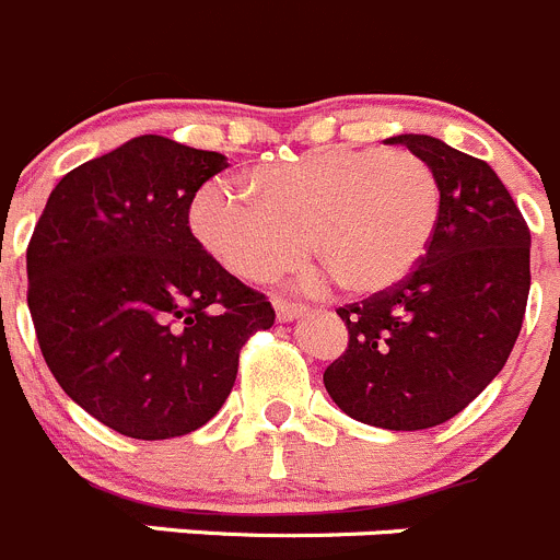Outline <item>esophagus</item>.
<instances>
[{"instance_id":"obj_1","label":"esophagus","mask_w":560,"mask_h":560,"mask_svg":"<svg viewBox=\"0 0 560 560\" xmlns=\"http://www.w3.org/2000/svg\"><path fill=\"white\" fill-rule=\"evenodd\" d=\"M305 305H296V302H285V300H275V313H277V322H294L305 313Z\"/></svg>"}]
</instances>
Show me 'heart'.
<instances>
[{
  "instance_id": "obj_1",
  "label": "heart",
  "mask_w": 560,
  "mask_h": 560,
  "mask_svg": "<svg viewBox=\"0 0 560 560\" xmlns=\"http://www.w3.org/2000/svg\"><path fill=\"white\" fill-rule=\"evenodd\" d=\"M443 214L434 167L404 148H327L294 162L260 164L244 191L209 184L189 225L231 275L275 280L307 255L343 291L374 296L420 266Z\"/></svg>"
}]
</instances>
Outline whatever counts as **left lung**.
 <instances>
[{
	"instance_id": "left-lung-1",
	"label": "left lung",
	"mask_w": 560,
	"mask_h": 560,
	"mask_svg": "<svg viewBox=\"0 0 560 560\" xmlns=\"http://www.w3.org/2000/svg\"><path fill=\"white\" fill-rule=\"evenodd\" d=\"M434 167L443 214L418 269L340 307L349 349L324 371L349 418L418 431L459 415L509 360L530 291V231L492 167L429 135H398Z\"/></svg>"
}]
</instances>
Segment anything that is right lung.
<instances>
[{
	"label": "right lung",
	"instance_id": "obj_1",
	"mask_svg": "<svg viewBox=\"0 0 560 560\" xmlns=\"http://www.w3.org/2000/svg\"><path fill=\"white\" fill-rule=\"evenodd\" d=\"M225 167L222 153L135 137L51 189L26 247L46 365L84 412L135 440L209 423L242 346L275 324L266 296L189 231L195 191Z\"/></svg>",
	"mask_w": 560,
	"mask_h": 560
}]
</instances>
